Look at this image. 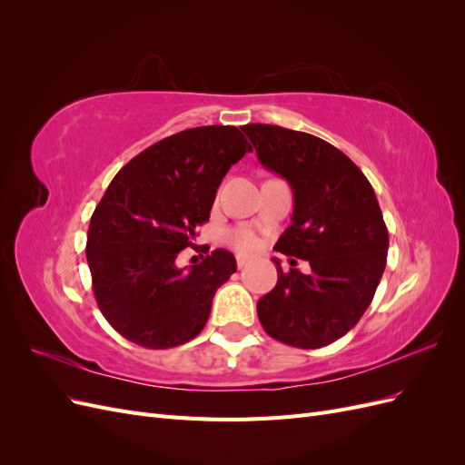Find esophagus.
<instances>
[{"label": "esophagus", "mask_w": 465, "mask_h": 465, "mask_svg": "<svg viewBox=\"0 0 465 465\" xmlns=\"http://www.w3.org/2000/svg\"><path fill=\"white\" fill-rule=\"evenodd\" d=\"M248 263V260L246 258H242V256H236V267L238 270H242V267Z\"/></svg>", "instance_id": "34e87169"}]
</instances>
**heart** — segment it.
<instances>
[{
  "mask_svg": "<svg viewBox=\"0 0 465 465\" xmlns=\"http://www.w3.org/2000/svg\"><path fill=\"white\" fill-rule=\"evenodd\" d=\"M224 242L236 252H241V254H250V252H254L260 246V236L252 227L241 224V227H234L224 232Z\"/></svg>",
  "mask_w": 465,
  "mask_h": 465,
  "instance_id": "b5f03b06",
  "label": "heart"
}]
</instances>
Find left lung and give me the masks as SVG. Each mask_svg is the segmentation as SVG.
Returning a JSON list of instances; mask_svg holds the SVG:
<instances>
[{"mask_svg":"<svg viewBox=\"0 0 465 465\" xmlns=\"http://www.w3.org/2000/svg\"><path fill=\"white\" fill-rule=\"evenodd\" d=\"M242 132L294 193L292 223L275 250L312 270L285 273L277 263V285L258 301V318L281 343L326 347L357 326L384 273L388 229L376 193L345 153L316 135L270 124Z\"/></svg>","mask_w":465,"mask_h":465,"instance_id":"1","label":"left lung"}]
</instances>
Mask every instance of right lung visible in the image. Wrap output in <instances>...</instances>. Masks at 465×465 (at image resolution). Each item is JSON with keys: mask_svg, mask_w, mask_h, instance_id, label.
Here are the masks:
<instances>
[{"mask_svg": "<svg viewBox=\"0 0 465 465\" xmlns=\"http://www.w3.org/2000/svg\"><path fill=\"white\" fill-rule=\"evenodd\" d=\"M248 151L234 125H202L153 143L110 182L85 252L96 304L125 340L171 349L203 330L234 256L219 248L188 272L176 258L193 246L221 180Z\"/></svg>", "mask_w": 465, "mask_h": 465, "instance_id": "add662e5", "label": "right lung"}]
</instances>
